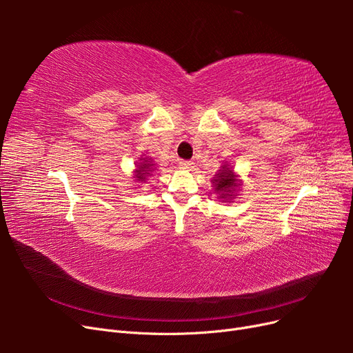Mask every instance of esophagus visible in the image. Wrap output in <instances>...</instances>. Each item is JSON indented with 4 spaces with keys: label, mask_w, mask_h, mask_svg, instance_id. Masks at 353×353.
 <instances>
[{
    "label": "esophagus",
    "mask_w": 353,
    "mask_h": 353,
    "mask_svg": "<svg viewBox=\"0 0 353 353\" xmlns=\"http://www.w3.org/2000/svg\"><path fill=\"white\" fill-rule=\"evenodd\" d=\"M193 162H190V160H181V162H179V168L181 169H191V168H193Z\"/></svg>",
    "instance_id": "1"
}]
</instances>
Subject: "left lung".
I'll return each instance as SVG.
<instances>
[{"label":"left lung","mask_w":353,"mask_h":353,"mask_svg":"<svg viewBox=\"0 0 353 353\" xmlns=\"http://www.w3.org/2000/svg\"><path fill=\"white\" fill-rule=\"evenodd\" d=\"M212 183L215 185L216 193H219V197L225 200H231L236 196L239 187L241 185L240 181L237 179V175L234 174L232 169L227 165H223L219 169V172L213 176Z\"/></svg>","instance_id":"8db88e82"}]
</instances>
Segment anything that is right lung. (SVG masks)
<instances>
[{
  "label": "right lung",
  "instance_id": "1",
  "mask_svg": "<svg viewBox=\"0 0 353 353\" xmlns=\"http://www.w3.org/2000/svg\"><path fill=\"white\" fill-rule=\"evenodd\" d=\"M153 170V162H152V159H143V162L138 165V168H137V170H135V176L134 178H137V181L138 183H144L145 181V178L148 176V175H152L150 172Z\"/></svg>",
  "mask_w": 353,
  "mask_h": 353
}]
</instances>
